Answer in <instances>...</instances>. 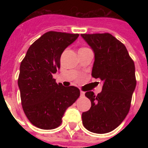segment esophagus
<instances>
[{
  "label": "esophagus",
  "instance_id": "obj_1",
  "mask_svg": "<svg viewBox=\"0 0 148 148\" xmlns=\"http://www.w3.org/2000/svg\"><path fill=\"white\" fill-rule=\"evenodd\" d=\"M80 95H81V97H84L85 93L84 92V91H81V93H80Z\"/></svg>",
  "mask_w": 148,
  "mask_h": 148
}]
</instances>
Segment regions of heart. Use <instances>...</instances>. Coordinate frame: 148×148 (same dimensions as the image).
<instances>
[{
    "label": "heart",
    "instance_id": "1",
    "mask_svg": "<svg viewBox=\"0 0 148 148\" xmlns=\"http://www.w3.org/2000/svg\"><path fill=\"white\" fill-rule=\"evenodd\" d=\"M85 49H88V48H86V47H81V48H80L79 51H82V50H85Z\"/></svg>",
    "mask_w": 148,
    "mask_h": 148
}]
</instances>
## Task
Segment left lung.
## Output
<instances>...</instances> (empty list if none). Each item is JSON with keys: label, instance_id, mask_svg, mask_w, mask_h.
Returning a JSON list of instances; mask_svg holds the SVG:
<instances>
[{"label": "left lung", "instance_id": "left-lung-1", "mask_svg": "<svg viewBox=\"0 0 148 148\" xmlns=\"http://www.w3.org/2000/svg\"><path fill=\"white\" fill-rule=\"evenodd\" d=\"M95 53L92 75L103 81L102 91H87L90 110L82 114L84 127L96 134L108 133L121 124L131 108L135 89V67L127 50L110 34H82Z\"/></svg>", "mask_w": 148, "mask_h": 148}]
</instances>
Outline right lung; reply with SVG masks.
I'll use <instances>...</instances> for the list:
<instances>
[{"label": "right lung", "mask_w": 148, "mask_h": 148, "mask_svg": "<svg viewBox=\"0 0 148 148\" xmlns=\"http://www.w3.org/2000/svg\"><path fill=\"white\" fill-rule=\"evenodd\" d=\"M78 34L48 31L28 48L20 66L18 87L24 112L38 128L51 130L80 96L76 87L57 84L53 74L60 67V56Z\"/></svg>", "instance_id": "add662e5"}]
</instances>
